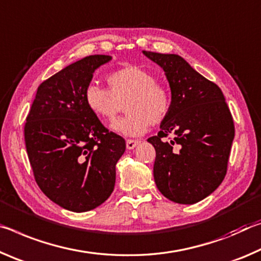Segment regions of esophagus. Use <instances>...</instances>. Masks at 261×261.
Here are the masks:
<instances>
[{"label":"esophagus","instance_id":"34e87169","mask_svg":"<svg viewBox=\"0 0 261 261\" xmlns=\"http://www.w3.org/2000/svg\"><path fill=\"white\" fill-rule=\"evenodd\" d=\"M140 143V141L139 140H127L126 141V147H127V149H134L136 146H138V144Z\"/></svg>","mask_w":261,"mask_h":261}]
</instances>
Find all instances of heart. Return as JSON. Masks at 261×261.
<instances>
[{
	"label": "heart",
	"mask_w": 261,
	"mask_h": 261,
	"mask_svg": "<svg viewBox=\"0 0 261 261\" xmlns=\"http://www.w3.org/2000/svg\"><path fill=\"white\" fill-rule=\"evenodd\" d=\"M109 90L89 85L84 93L85 104L104 121H113L123 105L127 114L114 121L111 128L125 136H140L150 125H160L171 110V93L165 85L157 83L151 72L128 66L106 77Z\"/></svg>",
	"instance_id": "b5f03b06"
}]
</instances>
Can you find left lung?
<instances>
[{"instance_id":"8db88e82","label":"left lung","mask_w":261,"mask_h":261,"mask_svg":"<svg viewBox=\"0 0 261 261\" xmlns=\"http://www.w3.org/2000/svg\"><path fill=\"white\" fill-rule=\"evenodd\" d=\"M163 68L171 89V110L156 136L153 179L165 198L177 203L201 201L227 174L234 125L221 89L177 54L143 50ZM172 134L174 139L165 141Z\"/></svg>"}]
</instances>
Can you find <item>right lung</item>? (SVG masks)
<instances>
[{"label":"right lung","mask_w":261,"mask_h":261,"mask_svg":"<svg viewBox=\"0 0 261 261\" xmlns=\"http://www.w3.org/2000/svg\"><path fill=\"white\" fill-rule=\"evenodd\" d=\"M110 55H90L38 87L24 126L33 176L47 198L75 213L106 201L114 190L115 164L126 150L85 104L84 93Z\"/></svg>","instance_id":"right-lung-1"}]
</instances>
